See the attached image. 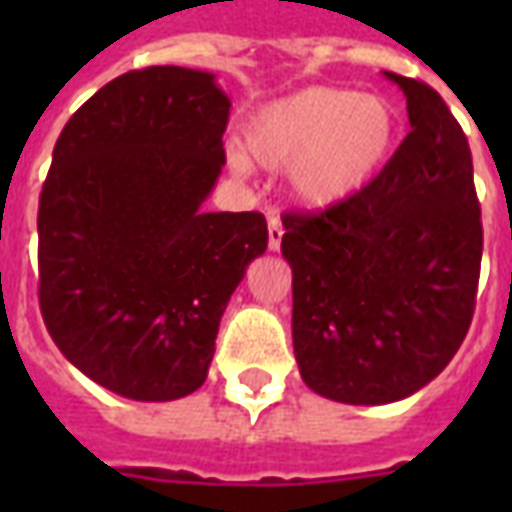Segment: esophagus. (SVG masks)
Returning <instances> with one entry per match:
<instances>
[{"label":"esophagus","mask_w":512,"mask_h":512,"mask_svg":"<svg viewBox=\"0 0 512 512\" xmlns=\"http://www.w3.org/2000/svg\"><path fill=\"white\" fill-rule=\"evenodd\" d=\"M282 219H279V213H268V249L271 252H277L279 246H282Z\"/></svg>","instance_id":"obj_1"}]
</instances>
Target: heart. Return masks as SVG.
<instances>
[{
	"label": "heart",
	"instance_id": "heart-1",
	"mask_svg": "<svg viewBox=\"0 0 512 512\" xmlns=\"http://www.w3.org/2000/svg\"><path fill=\"white\" fill-rule=\"evenodd\" d=\"M395 106L340 87H304L257 106L244 147H230L235 172L288 169L293 197L310 208L340 205L384 169L397 145Z\"/></svg>",
	"mask_w": 512,
	"mask_h": 512
}]
</instances>
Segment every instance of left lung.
<instances>
[{
    "label": "left lung",
    "mask_w": 512,
    "mask_h": 512,
    "mask_svg": "<svg viewBox=\"0 0 512 512\" xmlns=\"http://www.w3.org/2000/svg\"><path fill=\"white\" fill-rule=\"evenodd\" d=\"M411 131L365 189L282 216L293 268V351L312 392L381 406L450 365L469 332L483 257L472 150L441 95L384 73Z\"/></svg>",
    "instance_id": "1"
}]
</instances>
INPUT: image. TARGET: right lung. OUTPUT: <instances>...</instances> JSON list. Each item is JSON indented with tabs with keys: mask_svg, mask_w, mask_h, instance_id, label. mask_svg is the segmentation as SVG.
<instances>
[{
	"mask_svg": "<svg viewBox=\"0 0 512 512\" xmlns=\"http://www.w3.org/2000/svg\"><path fill=\"white\" fill-rule=\"evenodd\" d=\"M230 98L216 76H117L65 123L40 191V312L62 356L128 400L208 378L227 301L266 252V216L208 213Z\"/></svg>",
	"mask_w": 512,
	"mask_h": 512,
	"instance_id": "obj_1",
	"label": "right lung"
}]
</instances>
